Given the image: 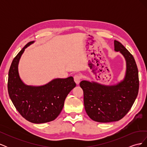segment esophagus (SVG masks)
I'll use <instances>...</instances> for the list:
<instances>
[{"label":"esophagus","instance_id":"obj_1","mask_svg":"<svg viewBox=\"0 0 147 147\" xmlns=\"http://www.w3.org/2000/svg\"><path fill=\"white\" fill-rule=\"evenodd\" d=\"M74 78L75 82L77 84H79L80 82V81H81V80H82V77L81 75H78V74H77V75H74Z\"/></svg>","mask_w":147,"mask_h":147}]
</instances>
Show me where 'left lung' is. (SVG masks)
I'll list each match as a JSON object with an SVG mask.
<instances>
[{"label":"left lung","mask_w":147,"mask_h":147,"mask_svg":"<svg viewBox=\"0 0 147 147\" xmlns=\"http://www.w3.org/2000/svg\"><path fill=\"white\" fill-rule=\"evenodd\" d=\"M114 46L115 51L121 53L126 61L123 80L112 86L86 80L80 83L83 91L86 112L97 122L109 123L122 119L131 109L139 92V72L134 57L118 41H114Z\"/></svg>","instance_id":"8db88e82"}]
</instances>
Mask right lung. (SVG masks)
<instances>
[{
	"mask_svg": "<svg viewBox=\"0 0 147 147\" xmlns=\"http://www.w3.org/2000/svg\"><path fill=\"white\" fill-rule=\"evenodd\" d=\"M30 42L13 59L8 72V92L13 105L28 121L36 124L55 119L63 110L64 100L76 86L72 77L56 78L43 86L25 84L18 73V63L25 49L33 43Z\"/></svg>",
	"mask_w": 147,
	"mask_h": 147,
	"instance_id": "add662e5",
	"label": "right lung"
}]
</instances>
